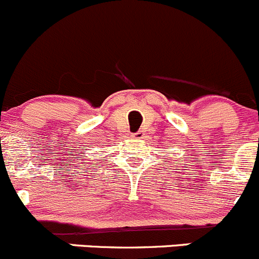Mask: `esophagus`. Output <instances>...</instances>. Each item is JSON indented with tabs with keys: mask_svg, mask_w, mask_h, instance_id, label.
Masks as SVG:
<instances>
[{
	"mask_svg": "<svg viewBox=\"0 0 259 259\" xmlns=\"http://www.w3.org/2000/svg\"><path fill=\"white\" fill-rule=\"evenodd\" d=\"M133 138H137V140H142L143 137H145V132L143 131H138L137 133H135V135L132 136Z\"/></svg>",
	"mask_w": 259,
	"mask_h": 259,
	"instance_id": "34e87169",
	"label": "esophagus"
}]
</instances>
